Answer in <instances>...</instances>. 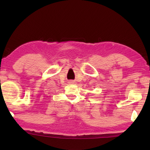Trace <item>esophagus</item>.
Returning <instances> with one entry per match:
<instances>
[{"label": "esophagus", "mask_w": 150, "mask_h": 150, "mask_svg": "<svg viewBox=\"0 0 150 150\" xmlns=\"http://www.w3.org/2000/svg\"><path fill=\"white\" fill-rule=\"evenodd\" d=\"M69 83H71V84H73V83H75V82L74 80H70V81H69Z\"/></svg>", "instance_id": "esophagus-1"}]
</instances>
